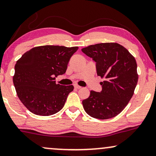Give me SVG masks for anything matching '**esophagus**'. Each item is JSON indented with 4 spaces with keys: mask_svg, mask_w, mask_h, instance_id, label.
I'll use <instances>...</instances> for the list:
<instances>
[{
    "mask_svg": "<svg viewBox=\"0 0 156 156\" xmlns=\"http://www.w3.org/2000/svg\"><path fill=\"white\" fill-rule=\"evenodd\" d=\"M74 87L76 88H77V89H80V88H82L81 86H78V84H75V85H74Z\"/></svg>",
    "mask_w": 156,
    "mask_h": 156,
    "instance_id": "obj_1",
    "label": "esophagus"
}]
</instances>
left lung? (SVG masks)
Returning <instances> with one entry per match:
<instances>
[{"mask_svg": "<svg viewBox=\"0 0 156 156\" xmlns=\"http://www.w3.org/2000/svg\"><path fill=\"white\" fill-rule=\"evenodd\" d=\"M82 52L96 62L101 82V92L90 90L89 97L82 101L90 117L107 119L118 115L133 97L138 80L137 62L125 47L108 42L90 45Z\"/></svg>", "mask_w": 156, "mask_h": 156, "instance_id": "1", "label": "left lung"}]
</instances>
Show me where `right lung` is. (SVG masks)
Returning a JSON list of instances; mask_svg holds the SVG:
<instances>
[{
  "label": "right lung",
  "instance_id": "right-lung-1",
  "mask_svg": "<svg viewBox=\"0 0 156 156\" xmlns=\"http://www.w3.org/2000/svg\"><path fill=\"white\" fill-rule=\"evenodd\" d=\"M78 47H36L25 52L15 65L13 77L18 97L33 114L50 116L62 109L73 86L56 83L55 77L66 73Z\"/></svg>",
  "mask_w": 156,
  "mask_h": 156
}]
</instances>
